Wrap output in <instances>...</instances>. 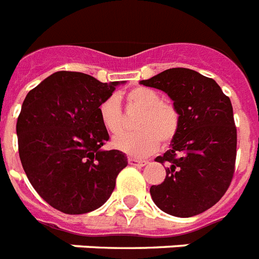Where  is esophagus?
I'll use <instances>...</instances> for the list:
<instances>
[{"instance_id": "34e87169", "label": "esophagus", "mask_w": 259, "mask_h": 259, "mask_svg": "<svg viewBox=\"0 0 259 259\" xmlns=\"http://www.w3.org/2000/svg\"><path fill=\"white\" fill-rule=\"evenodd\" d=\"M128 163L131 165H135V167H143V165H146L147 162L144 160H139V159H135V158H130L128 159Z\"/></svg>"}]
</instances>
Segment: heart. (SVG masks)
<instances>
[{
	"label": "heart",
	"mask_w": 259,
	"mask_h": 259,
	"mask_svg": "<svg viewBox=\"0 0 259 259\" xmlns=\"http://www.w3.org/2000/svg\"><path fill=\"white\" fill-rule=\"evenodd\" d=\"M128 107L142 111L135 120V132L121 134L113 139V147L134 158H144L175 138L181 124L178 109L163 101L156 91L136 87L125 94ZM99 115L109 134L117 135L124 130L123 113L116 97H108L99 107Z\"/></svg>",
	"instance_id": "b5f03b06"
}]
</instances>
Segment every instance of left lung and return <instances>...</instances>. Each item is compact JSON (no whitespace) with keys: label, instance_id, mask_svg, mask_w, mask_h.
Here are the masks:
<instances>
[{"label":"left lung","instance_id":"left-lung-1","mask_svg":"<svg viewBox=\"0 0 259 259\" xmlns=\"http://www.w3.org/2000/svg\"><path fill=\"white\" fill-rule=\"evenodd\" d=\"M140 84L168 95L181 116L171 148L155 159L165 179L151 186L162 211L179 218L212 207L230 186L237 158V128L230 99L215 80L187 68L163 71Z\"/></svg>","mask_w":259,"mask_h":259}]
</instances>
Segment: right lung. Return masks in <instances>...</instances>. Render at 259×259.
I'll return each instance as SVG.
<instances>
[{"label":"right lung","instance_id":"obj_1","mask_svg":"<svg viewBox=\"0 0 259 259\" xmlns=\"http://www.w3.org/2000/svg\"><path fill=\"white\" fill-rule=\"evenodd\" d=\"M124 81L101 82L80 72H56L29 91L17 119L18 152L38 195L65 214L94 211L108 200L128 164L108 142L99 107Z\"/></svg>","mask_w":259,"mask_h":259}]
</instances>
